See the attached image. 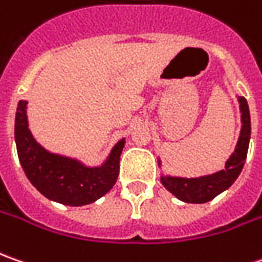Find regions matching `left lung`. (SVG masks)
Listing matches in <instances>:
<instances>
[{
    "label": "left lung",
    "instance_id": "left-lung-1",
    "mask_svg": "<svg viewBox=\"0 0 262 262\" xmlns=\"http://www.w3.org/2000/svg\"><path fill=\"white\" fill-rule=\"evenodd\" d=\"M239 110H241V133L233 154L226 161L225 168L209 176L197 178H184V177L161 176V183L169 193H172L178 200L185 203H207L217 194L228 190L241 174L247 154H248L249 138H251V117L249 107L244 97H238ZM161 167V159H158Z\"/></svg>",
    "mask_w": 262,
    "mask_h": 262
}]
</instances>
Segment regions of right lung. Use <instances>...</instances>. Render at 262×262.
<instances>
[{
    "label": "right lung",
    "mask_w": 262,
    "mask_h": 262,
    "mask_svg": "<svg viewBox=\"0 0 262 262\" xmlns=\"http://www.w3.org/2000/svg\"><path fill=\"white\" fill-rule=\"evenodd\" d=\"M27 101H18L14 136L17 154L29 181L46 199L84 206L108 193L117 181L124 139L119 140L100 167H86L81 161L52 154L33 138L27 122Z\"/></svg>",
    "instance_id": "obj_1"
}]
</instances>
